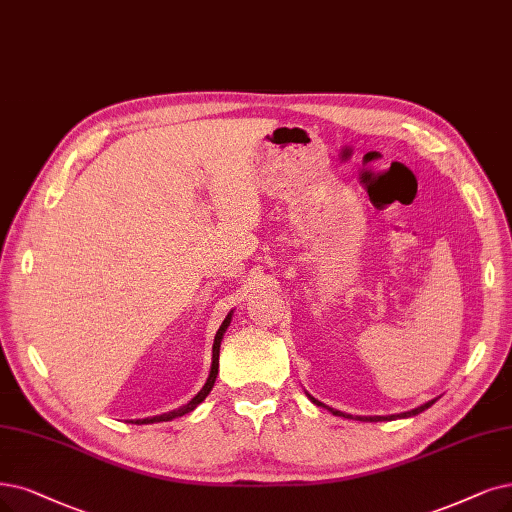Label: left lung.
Wrapping results in <instances>:
<instances>
[{
  "label": "left lung",
  "instance_id": "1",
  "mask_svg": "<svg viewBox=\"0 0 512 512\" xmlns=\"http://www.w3.org/2000/svg\"><path fill=\"white\" fill-rule=\"evenodd\" d=\"M308 394V392H306ZM308 399L314 403V405H318V407H325V409H329L333 415H337V418H352L350 413H344V411H337V409H333V407H327L325 403H320V401H316L312 394H308ZM434 403H437V399H432V401H428V403H424V405H420V407H415V409H411V411H405V413H396V415H356L354 420H358V422H384V420H399V418H413V415H418V413H422L424 409H428V407H432Z\"/></svg>",
  "mask_w": 512,
  "mask_h": 512
}]
</instances>
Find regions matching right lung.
<instances>
[{"mask_svg":"<svg viewBox=\"0 0 512 512\" xmlns=\"http://www.w3.org/2000/svg\"><path fill=\"white\" fill-rule=\"evenodd\" d=\"M232 314L234 312H230L225 316V320L221 323V327H219V331H217V335H215V342H213V363H211V373H208V380H206V384L202 386V390L194 396L192 401L189 403H185L183 407H179V409H173V411H168V413H162V415H154V418H145V420H135V424H156V422H170V420H175V418H181V415H185V413H189V411H194L206 396H208V392L213 390V386H215V380H217V373H219V348H221V342H223V333L227 331V327H230V323H232Z\"/></svg>","mask_w":512,"mask_h":512,"instance_id":"add662e5","label":"right lung"}]
</instances>
